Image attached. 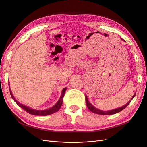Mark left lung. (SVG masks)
I'll list each match as a JSON object with an SVG mask.
<instances>
[{"mask_svg": "<svg viewBox=\"0 0 147 147\" xmlns=\"http://www.w3.org/2000/svg\"><path fill=\"white\" fill-rule=\"evenodd\" d=\"M122 40H123V41L126 42L125 40H124L123 39H122ZM136 92H135V94H134V96H132V99H131L129 101L126 105H124L121 107L117 108V109H112V110H108V111H103V110H99V109H97L96 107H94V105H92L90 103V101L88 100V97H87V96H86V95H85V100H86V105H87V107H88V109L90 110L91 111V112H92V113H96V114H99V115H113V114H115V113H118V112H121V110H123V109H125V108L126 107H127L129 104V103L131 102V100L133 99V98H134L135 95H136Z\"/></svg>", "mask_w": 147, "mask_h": 147, "instance_id": "obj_1", "label": "left lung"}]
</instances>
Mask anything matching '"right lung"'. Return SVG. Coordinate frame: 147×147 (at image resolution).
Listing matches in <instances>:
<instances>
[{"instance_id": "obj_1", "label": "right lung", "mask_w": 147, "mask_h": 147, "mask_svg": "<svg viewBox=\"0 0 147 147\" xmlns=\"http://www.w3.org/2000/svg\"><path fill=\"white\" fill-rule=\"evenodd\" d=\"M8 84L10 85L9 82H8ZM9 89H10V92L11 96L12 97V99H13V100H14L16 102V103L21 108H22L24 110H25L26 112H27L28 113H29V114H31V115H36V116H47V115H49L54 113L57 112V111L59 110L62 104H63V97L64 96V94H65V92L67 90V88H64L63 90V91H62V94H61V95L59 97L58 101L56 102V104H55L53 107H51L49 108L48 109L41 110L31 109V108H29V107H28V106H26V105H23L22 104H20L19 102H18L17 100H16V99L15 98V97L13 96L12 92L11 91L10 86H9Z\"/></svg>"}]
</instances>
